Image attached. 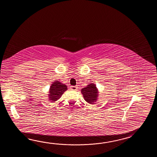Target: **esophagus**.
<instances>
[{
  "label": "esophagus",
  "instance_id": "esophagus-1",
  "mask_svg": "<svg viewBox=\"0 0 157 157\" xmlns=\"http://www.w3.org/2000/svg\"><path fill=\"white\" fill-rule=\"evenodd\" d=\"M77 86H71L70 87V89L71 90H77Z\"/></svg>",
  "mask_w": 157,
  "mask_h": 157
}]
</instances>
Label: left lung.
Wrapping results in <instances>:
<instances>
[{
	"label": "left lung",
	"instance_id": "obj_1",
	"mask_svg": "<svg viewBox=\"0 0 157 157\" xmlns=\"http://www.w3.org/2000/svg\"><path fill=\"white\" fill-rule=\"evenodd\" d=\"M81 93L85 100L89 103L93 104L97 101L98 91L94 83H90L87 86L82 89Z\"/></svg>",
	"mask_w": 157,
	"mask_h": 157
}]
</instances>
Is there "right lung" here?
I'll list each match as a JSON object with an SVG mask.
<instances>
[{
    "label": "right lung",
    "instance_id": "obj_1",
    "mask_svg": "<svg viewBox=\"0 0 157 157\" xmlns=\"http://www.w3.org/2000/svg\"><path fill=\"white\" fill-rule=\"evenodd\" d=\"M67 90V87L66 85H64L56 81L52 84L49 90V100H52V102L57 101L60 98L62 94Z\"/></svg>",
    "mask_w": 157,
    "mask_h": 157
}]
</instances>
